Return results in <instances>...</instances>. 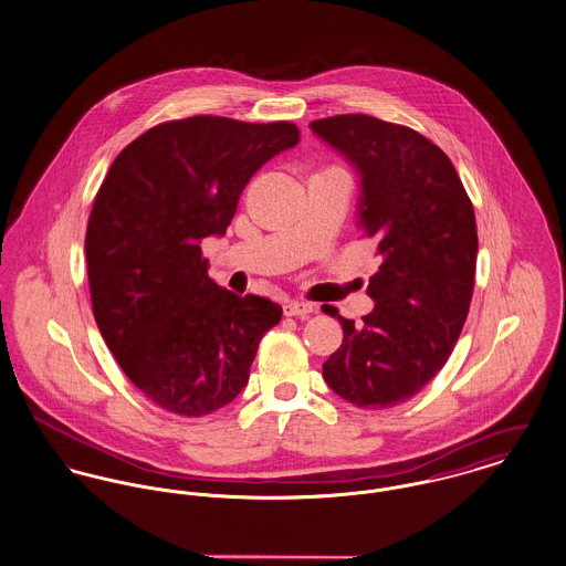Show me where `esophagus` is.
Instances as JSON below:
<instances>
[{
  "mask_svg": "<svg viewBox=\"0 0 566 566\" xmlns=\"http://www.w3.org/2000/svg\"><path fill=\"white\" fill-rule=\"evenodd\" d=\"M316 307L307 302H289L284 305V314L286 316H307L310 312H314Z\"/></svg>",
  "mask_w": 566,
  "mask_h": 566,
  "instance_id": "esophagus-1",
  "label": "esophagus"
}]
</instances>
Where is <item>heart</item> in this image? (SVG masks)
I'll return each mask as SVG.
<instances>
[{
	"instance_id": "heart-1",
	"label": "heart",
	"mask_w": 566,
	"mask_h": 566,
	"mask_svg": "<svg viewBox=\"0 0 566 566\" xmlns=\"http://www.w3.org/2000/svg\"><path fill=\"white\" fill-rule=\"evenodd\" d=\"M327 170H329V168H327Z\"/></svg>"
}]
</instances>
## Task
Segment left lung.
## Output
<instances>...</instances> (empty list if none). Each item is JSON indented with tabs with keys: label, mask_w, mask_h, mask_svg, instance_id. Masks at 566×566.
I'll list each match as a JSON object with an SVG mask.
<instances>
[{
	"label": "left lung",
	"mask_w": 566,
	"mask_h": 566,
	"mask_svg": "<svg viewBox=\"0 0 566 566\" xmlns=\"http://www.w3.org/2000/svg\"><path fill=\"white\" fill-rule=\"evenodd\" d=\"M310 129L357 170V226L384 256L364 323L325 310L345 336L323 377L357 407H394L436 377L459 340L476 273L474 207L452 161L418 130L364 114Z\"/></svg>",
	"instance_id": "8db88e82"
}]
</instances>
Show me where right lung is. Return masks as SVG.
I'll return each instance as SVG.
<instances>
[{"label": "right lung", "instance_id": "obj_1", "mask_svg": "<svg viewBox=\"0 0 566 566\" xmlns=\"http://www.w3.org/2000/svg\"><path fill=\"white\" fill-rule=\"evenodd\" d=\"M291 123L193 116L142 133L116 157L90 213L96 325L130 384L178 416H207L248 386L282 307L209 277L200 243L221 237L262 166L297 146Z\"/></svg>", "mask_w": 566, "mask_h": 566}]
</instances>
